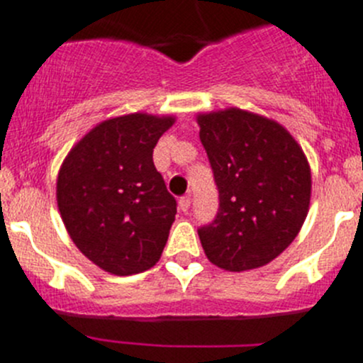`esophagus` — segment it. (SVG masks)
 I'll use <instances>...</instances> for the list:
<instances>
[{"label": "esophagus", "instance_id": "1", "mask_svg": "<svg viewBox=\"0 0 363 363\" xmlns=\"http://www.w3.org/2000/svg\"><path fill=\"white\" fill-rule=\"evenodd\" d=\"M191 194H185V196H182V198H179V208H182V212H189V210H191Z\"/></svg>", "mask_w": 363, "mask_h": 363}]
</instances>
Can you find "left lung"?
Here are the masks:
<instances>
[{"instance_id":"left-lung-1","label":"left lung","mask_w":363,"mask_h":363,"mask_svg":"<svg viewBox=\"0 0 363 363\" xmlns=\"http://www.w3.org/2000/svg\"><path fill=\"white\" fill-rule=\"evenodd\" d=\"M219 210L198 230L205 255L226 271L262 267L287 250L306 219L312 174L294 137L240 108L199 113Z\"/></svg>"}]
</instances>
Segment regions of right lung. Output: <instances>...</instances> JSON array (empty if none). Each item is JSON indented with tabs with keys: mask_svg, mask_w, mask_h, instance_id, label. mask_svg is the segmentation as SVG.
Wrapping results in <instances>:
<instances>
[{
	"mask_svg": "<svg viewBox=\"0 0 363 363\" xmlns=\"http://www.w3.org/2000/svg\"><path fill=\"white\" fill-rule=\"evenodd\" d=\"M174 117L128 113L94 126L62 164L57 203L76 247L103 271L153 267L174 223L176 199L153 164Z\"/></svg>",
	"mask_w": 363,
	"mask_h": 363,
	"instance_id": "add662e5",
	"label": "right lung"
}]
</instances>
